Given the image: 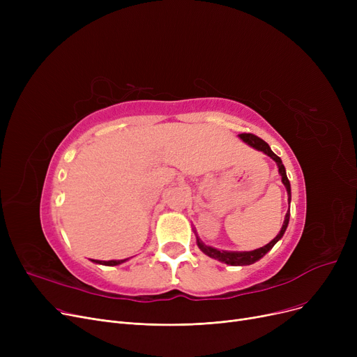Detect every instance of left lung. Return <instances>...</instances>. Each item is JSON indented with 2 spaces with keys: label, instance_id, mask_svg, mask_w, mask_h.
Wrapping results in <instances>:
<instances>
[{
  "label": "left lung",
  "instance_id": "8db88e82",
  "mask_svg": "<svg viewBox=\"0 0 357 357\" xmlns=\"http://www.w3.org/2000/svg\"><path fill=\"white\" fill-rule=\"evenodd\" d=\"M238 137H240L243 142H245V143H248L249 146H252L253 149L260 150V152H264L265 155H268L269 158H272V159L276 162V165H278V167H279V174H280V176H282V183L285 185L287 192H288V202H289V201H291V183H289L288 178H287L285 166L282 165V160H280V158L276 156V155L272 152L269 144H268L265 140H261L260 137H257V136H255V135H252V133H241V135H238ZM289 215H291V213H289V208H288V213H287L285 220H284V226H282V229H280L279 234H278L272 241H269L266 246L260 248V249H256V250H252V252H226V250H218V249H214V248H211V246L204 245V243L201 241V238L197 236L198 248H199L205 255H207V256H210V257H213V259H217V260H220V261H224V264L231 265V266L252 265V264H255V261H257L259 259L264 257V256L276 245V243H278L280 238H282V236H284V233H285V230H287V227H288Z\"/></svg>",
  "mask_w": 357,
  "mask_h": 357
}]
</instances>
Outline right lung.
<instances>
[{
	"instance_id": "right-lung-1",
	"label": "right lung",
	"mask_w": 357,
	"mask_h": 357,
	"mask_svg": "<svg viewBox=\"0 0 357 357\" xmlns=\"http://www.w3.org/2000/svg\"><path fill=\"white\" fill-rule=\"evenodd\" d=\"M91 260L96 261V264L105 265V266H117V265H121L123 261H126L127 259H124V260H93V259H91Z\"/></svg>"
}]
</instances>
